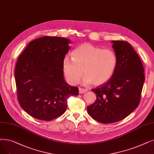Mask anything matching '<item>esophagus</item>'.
<instances>
[{
	"instance_id": "esophagus-1",
	"label": "esophagus",
	"mask_w": 154,
	"mask_h": 154,
	"mask_svg": "<svg viewBox=\"0 0 154 154\" xmlns=\"http://www.w3.org/2000/svg\"><path fill=\"white\" fill-rule=\"evenodd\" d=\"M79 89V93H80V94H83V93H85V92H86L87 91H88V89H83V88H80Z\"/></svg>"
}]
</instances>
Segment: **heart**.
Here are the masks:
<instances>
[{"instance_id": "1", "label": "heart", "mask_w": 154, "mask_h": 154, "mask_svg": "<svg viewBox=\"0 0 154 154\" xmlns=\"http://www.w3.org/2000/svg\"><path fill=\"white\" fill-rule=\"evenodd\" d=\"M72 58L65 57L62 68L68 82L75 85L83 75L85 85H99L108 82L114 75L118 66V58L114 51L85 43L72 52Z\"/></svg>"}]
</instances>
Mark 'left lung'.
Returning <instances> with one entry per match:
<instances>
[{"label":"left lung","mask_w":154,"mask_h":154,"mask_svg":"<svg viewBox=\"0 0 154 154\" xmlns=\"http://www.w3.org/2000/svg\"><path fill=\"white\" fill-rule=\"evenodd\" d=\"M118 58L114 75L106 83L92 89L96 101L88 106L89 115L102 123L122 120L139 104L145 81L141 60L130 43L112 41Z\"/></svg>","instance_id":"obj_1"}]
</instances>
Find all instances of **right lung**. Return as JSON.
Instances as JSON below:
<instances>
[{
	"label": "right lung",
	"instance_id": "1",
	"mask_svg": "<svg viewBox=\"0 0 154 154\" xmlns=\"http://www.w3.org/2000/svg\"><path fill=\"white\" fill-rule=\"evenodd\" d=\"M70 43L61 37L39 38L18 57L14 72L18 101L32 117L44 121L58 118L65 112L67 99L79 94V89L63 77L62 62Z\"/></svg>",
	"mask_w": 154,
	"mask_h": 154
}]
</instances>
